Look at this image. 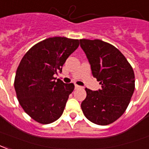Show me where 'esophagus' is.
Masks as SVG:
<instances>
[{"instance_id":"obj_1","label":"esophagus","mask_w":149,"mask_h":149,"mask_svg":"<svg viewBox=\"0 0 149 149\" xmlns=\"http://www.w3.org/2000/svg\"><path fill=\"white\" fill-rule=\"evenodd\" d=\"M75 88L76 89H78V88H81V87L79 85H77V84H75Z\"/></svg>"}]
</instances>
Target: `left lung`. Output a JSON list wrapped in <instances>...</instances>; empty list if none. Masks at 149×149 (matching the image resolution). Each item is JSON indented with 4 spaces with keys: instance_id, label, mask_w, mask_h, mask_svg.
<instances>
[{
    "instance_id": "obj_1",
    "label": "left lung",
    "mask_w": 149,
    "mask_h": 149,
    "mask_svg": "<svg viewBox=\"0 0 149 149\" xmlns=\"http://www.w3.org/2000/svg\"><path fill=\"white\" fill-rule=\"evenodd\" d=\"M80 47L91 65L93 77L102 88H85L81 102L84 114L100 125L111 124L122 116L135 89L134 72L125 56L113 45L100 39H80Z\"/></svg>"
}]
</instances>
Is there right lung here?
<instances>
[{"label": "right lung", "mask_w": 149, "mask_h": 149, "mask_svg": "<svg viewBox=\"0 0 149 149\" xmlns=\"http://www.w3.org/2000/svg\"><path fill=\"white\" fill-rule=\"evenodd\" d=\"M79 44L78 39L49 38L33 46L22 58L14 87L22 108L36 122L49 124L61 116L74 84L56 80L54 75L61 72Z\"/></svg>", "instance_id": "obj_1"}]
</instances>
